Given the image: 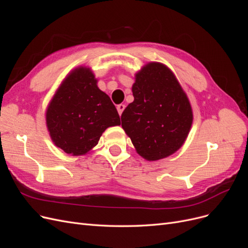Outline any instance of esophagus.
<instances>
[{"mask_svg":"<svg viewBox=\"0 0 248 248\" xmlns=\"http://www.w3.org/2000/svg\"><path fill=\"white\" fill-rule=\"evenodd\" d=\"M117 109H118L119 115L121 116V115H122V112H123V110L125 109V104H119V106L117 107Z\"/></svg>","mask_w":248,"mask_h":248,"instance_id":"esophagus-1","label":"esophagus"}]
</instances>
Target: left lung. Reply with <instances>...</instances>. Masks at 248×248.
I'll return each instance as SVG.
<instances>
[{
    "label": "left lung",
    "mask_w": 248,
    "mask_h": 248,
    "mask_svg": "<svg viewBox=\"0 0 248 248\" xmlns=\"http://www.w3.org/2000/svg\"><path fill=\"white\" fill-rule=\"evenodd\" d=\"M133 102L122 112V128L137 152L149 161L174 154L192 124L188 98L166 65L151 62L136 74Z\"/></svg>",
    "instance_id": "obj_1"
}]
</instances>
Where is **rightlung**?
Here are the masks:
<instances>
[{
  "mask_svg": "<svg viewBox=\"0 0 248 248\" xmlns=\"http://www.w3.org/2000/svg\"><path fill=\"white\" fill-rule=\"evenodd\" d=\"M117 125L120 117L114 103L97 87L92 70L82 66L66 77L46 109L51 140L72 156L91 151L104 130Z\"/></svg>",
  "mask_w": 248,
  "mask_h": 248,
  "instance_id": "obj_1",
  "label": "right lung"
}]
</instances>
